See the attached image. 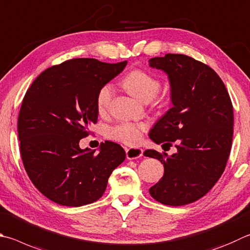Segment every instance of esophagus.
<instances>
[{
  "mask_svg": "<svg viewBox=\"0 0 250 250\" xmlns=\"http://www.w3.org/2000/svg\"><path fill=\"white\" fill-rule=\"evenodd\" d=\"M125 153L128 160H135V158H139L143 155V149L139 147H130L125 149Z\"/></svg>",
  "mask_w": 250,
  "mask_h": 250,
  "instance_id": "esophagus-1",
  "label": "esophagus"
}]
</instances>
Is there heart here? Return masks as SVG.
<instances>
[{
	"label": "heart",
	"instance_id": "obj_1",
	"mask_svg": "<svg viewBox=\"0 0 250 250\" xmlns=\"http://www.w3.org/2000/svg\"><path fill=\"white\" fill-rule=\"evenodd\" d=\"M122 86L138 101L142 103L152 102L154 107L164 106L167 102L166 95L160 94L162 82L157 76L142 69H134L122 80ZM113 87L111 84L103 85L96 95V108L99 113L109 109L112 102ZM147 129L145 124L135 122H121L108 129L107 135L112 140L119 141L128 145L138 144L142 139L143 132Z\"/></svg>",
	"mask_w": 250,
	"mask_h": 250
}]
</instances>
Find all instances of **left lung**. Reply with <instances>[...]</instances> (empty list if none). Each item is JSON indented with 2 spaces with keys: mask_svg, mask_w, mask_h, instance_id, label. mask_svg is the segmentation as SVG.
<instances>
[{
  "mask_svg": "<svg viewBox=\"0 0 250 250\" xmlns=\"http://www.w3.org/2000/svg\"><path fill=\"white\" fill-rule=\"evenodd\" d=\"M148 63L168 74L174 105L149 138L169 147L175 143L177 148L171 156L155 149L144 152L160 160L165 170L149 194L166 206H185L206 196L223 174L233 140L232 101L216 72L196 59L167 53Z\"/></svg>",
  "mask_w": 250,
  "mask_h": 250,
  "instance_id": "left-lung-1",
  "label": "left lung"
}]
</instances>
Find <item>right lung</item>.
<instances>
[{"instance_id": "right-lung-1", "label": "right lung", "mask_w": 250, "mask_h": 250, "mask_svg": "<svg viewBox=\"0 0 250 250\" xmlns=\"http://www.w3.org/2000/svg\"><path fill=\"white\" fill-rule=\"evenodd\" d=\"M125 65L72 59L43 71L27 89L17 121L21 161L31 183L51 201L65 207L97 201L125 161V149L115 142L106 141L98 154L79 143L98 120V89Z\"/></svg>"}]
</instances>
